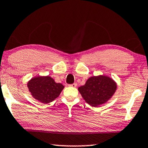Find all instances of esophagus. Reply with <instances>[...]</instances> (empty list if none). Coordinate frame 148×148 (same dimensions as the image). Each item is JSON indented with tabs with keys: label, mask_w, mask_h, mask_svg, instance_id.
Here are the masks:
<instances>
[{
	"label": "esophagus",
	"mask_w": 148,
	"mask_h": 148,
	"mask_svg": "<svg viewBox=\"0 0 148 148\" xmlns=\"http://www.w3.org/2000/svg\"><path fill=\"white\" fill-rule=\"evenodd\" d=\"M69 86L72 87H76L77 86V84L76 83H74V84H70V85H69Z\"/></svg>",
	"instance_id": "1"
}]
</instances>
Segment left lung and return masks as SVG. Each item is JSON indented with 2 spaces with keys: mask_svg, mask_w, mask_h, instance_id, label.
Wrapping results in <instances>:
<instances>
[{
  "mask_svg": "<svg viewBox=\"0 0 148 148\" xmlns=\"http://www.w3.org/2000/svg\"><path fill=\"white\" fill-rule=\"evenodd\" d=\"M117 85L113 79L105 76H92L87 80L78 91L85 101L93 107L106 102L116 92Z\"/></svg>",
  "mask_w": 148,
  "mask_h": 148,
  "instance_id": "obj_1",
  "label": "left lung"
}]
</instances>
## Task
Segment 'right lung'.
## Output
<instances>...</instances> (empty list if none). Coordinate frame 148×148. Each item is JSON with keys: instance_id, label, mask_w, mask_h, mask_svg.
<instances>
[{"instance_id": "add662e5", "label": "right lung", "mask_w": 148, "mask_h": 148, "mask_svg": "<svg viewBox=\"0 0 148 148\" xmlns=\"http://www.w3.org/2000/svg\"><path fill=\"white\" fill-rule=\"evenodd\" d=\"M29 91L35 99L47 104L59 96L64 86L56 83L49 76H38L31 79L27 84Z\"/></svg>"}]
</instances>
